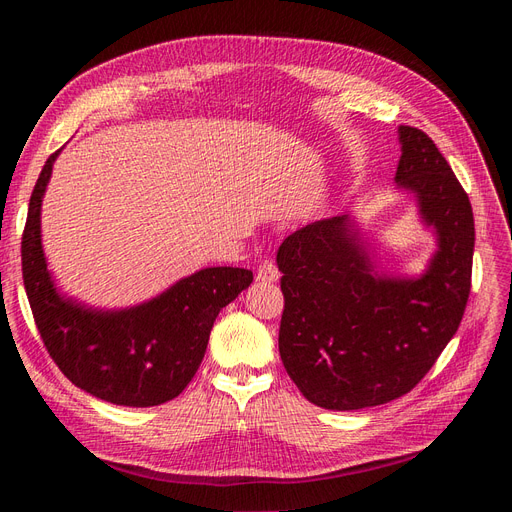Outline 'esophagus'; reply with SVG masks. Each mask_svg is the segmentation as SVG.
I'll list each match as a JSON object with an SVG mask.
<instances>
[{"instance_id":"34e87169","label":"esophagus","mask_w":512,"mask_h":512,"mask_svg":"<svg viewBox=\"0 0 512 512\" xmlns=\"http://www.w3.org/2000/svg\"><path fill=\"white\" fill-rule=\"evenodd\" d=\"M277 280H280V271H277V267L273 265V262L271 260L260 262V267L256 271V282H260V284H273Z\"/></svg>"}]
</instances>
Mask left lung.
Segmentation results:
<instances>
[{"mask_svg":"<svg viewBox=\"0 0 512 512\" xmlns=\"http://www.w3.org/2000/svg\"><path fill=\"white\" fill-rule=\"evenodd\" d=\"M397 134L395 183L416 198L438 245L421 275L378 271L350 215L307 224L277 250L282 363L305 399L324 410L371 408L412 391L457 333L468 303L470 198L425 132L399 126Z\"/></svg>","mask_w":512,"mask_h":512,"instance_id":"8db88e82","label":"left lung"}]
</instances>
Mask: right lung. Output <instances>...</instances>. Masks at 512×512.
I'll return each instance as SVG.
<instances>
[{"mask_svg":"<svg viewBox=\"0 0 512 512\" xmlns=\"http://www.w3.org/2000/svg\"><path fill=\"white\" fill-rule=\"evenodd\" d=\"M46 160L29 198L21 260L23 282L42 342L74 386L115 406L149 408L175 399L203 361L213 322L252 284L239 267H207L132 307H91L61 292L42 247Z\"/></svg>","mask_w":512,"mask_h":512,"instance_id":"obj_1","label":"right lung"}]
</instances>
